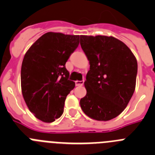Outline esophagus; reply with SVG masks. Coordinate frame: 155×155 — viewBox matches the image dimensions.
Returning <instances> with one entry per match:
<instances>
[{
    "label": "esophagus",
    "instance_id": "obj_1",
    "mask_svg": "<svg viewBox=\"0 0 155 155\" xmlns=\"http://www.w3.org/2000/svg\"><path fill=\"white\" fill-rule=\"evenodd\" d=\"M84 81H75V84H76V86H82L83 85V84H84Z\"/></svg>",
    "mask_w": 155,
    "mask_h": 155
}]
</instances>
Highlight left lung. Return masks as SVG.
Listing matches in <instances>:
<instances>
[{"instance_id":"left-lung-1","label":"left lung","mask_w":155,"mask_h":155,"mask_svg":"<svg viewBox=\"0 0 155 155\" xmlns=\"http://www.w3.org/2000/svg\"><path fill=\"white\" fill-rule=\"evenodd\" d=\"M81 46L89 61L80 100L88 117L108 121L118 116L128 105L136 87L137 62L128 46L113 36L81 35Z\"/></svg>"}]
</instances>
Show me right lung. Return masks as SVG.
<instances>
[{"label":"right lung","mask_w":155,"mask_h":155,"mask_svg":"<svg viewBox=\"0 0 155 155\" xmlns=\"http://www.w3.org/2000/svg\"><path fill=\"white\" fill-rule=\"evenodd\" d=\"M80 35L46 32L28 49L23 59L21 86L28 109L37 119L52 123L64 113L66 97L75 83L65 64L79 45Z\"/></svg>","instance_id":"1"}]
</instances>
